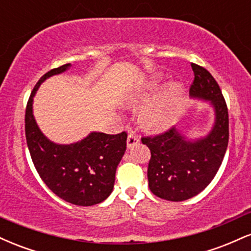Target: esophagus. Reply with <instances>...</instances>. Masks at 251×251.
Wrapping results in <instances>:
<instances>
[{"mask_svg":"<svg viewBox=\"0 0 251 251\" xmlns=\"http://www.w3.org/2000/svg\"><path fill=\"white\" fill-rule=\"evenodd\" d=\"M139 137H138V135H135L134 133H128V135H127V148L128 149H132L133 148V146H135L137 145L138 143H139Z\"/></svg>","mask_w":251,"mask_h":251,"instance_id":"obj_1","label":"esophagus"}]
</instances>
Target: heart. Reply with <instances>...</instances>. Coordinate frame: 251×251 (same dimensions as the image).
Masks as SVG:
<instances>
[{
  "label": "heart",
  "mask_w": 251,
  "mask_h": 251,
  "mask_svg": "<svg viewBox=\"0 0 251 251\" xmlns=\"http://www.w3.org/2000/svg\"><path fill=\"white\" fill-rule=\"evenodd\" d=\"M160 80V75L150 77L148 82L139 86L126 97V103L135 105L145 100L150 93L158 87ZM183 94L184 88L181 83L177 81L169 82L159 94H157L153 99L146 102L139 109V120L142 125L153 132H162L171 127L177 119Z\"/></svg>",
  "instance_id": "1"
}]
</instances>
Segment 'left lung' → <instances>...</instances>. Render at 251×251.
<instances>
[{
	"instance_id": "left-lung-1",
	"label": "left lung",
	"mask_w": 251,
	"mask_h": 251,
	"mask_svg": "<svg viewBox=\"0 0 251 251\" xmlns=\"http://www.w3.org/2000/svg\"><path fill=\"white\" fill-rule=\"evenodd\" d=\"M195 80L192 99L208 101L215 123L205 137L189 139L177 127L155 137L142 138L151 151L148 179L152 194L163 200L181 201L198 195L217 174L229 142V116L223 94L205 68L191 63Z\"/></svg>"
}]
</instances>
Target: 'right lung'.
<instances>
[{"mask_svg": "<svg viewBox=\"0 0 251 251\" xmlns=\"http://www.w3.org/2000/svg\"><path fill=\"white\" fill-rule=\"evenodd\" d=\"M71 63L46 73L31 92L25 108V139L31 160L46 185L61 200L80 206L101 203L113 191L118 164L126 151V132H91L80 142L56 144L37 126L33 101L48 77L70 70Z\"/></svg>", "mask_w": 251, "mask_h": 251, "instance_id": "1", "label": "right lung"}]
</instances>
